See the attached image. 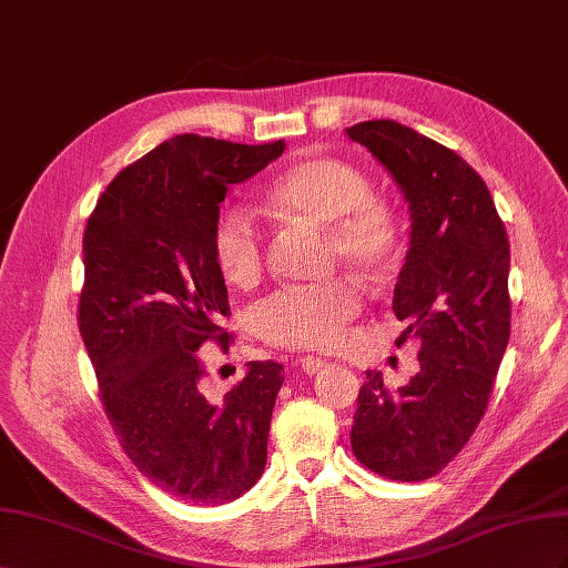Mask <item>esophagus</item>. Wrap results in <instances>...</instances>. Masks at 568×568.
<instances>
[{
  "label": "esophagus",
  "mask_w": 568,
  "mask_h": 568,
  "mask_svg": "<svg viewBox=\"0 0 568 568\" xmlns=\"http://www.w3.org/2000/svg\"><path fill=\"white\" fill-rule=\"evenodd\" d=\"M300 366H302L304 374L314 376V374H318L323 366H326V359H321V356H304V359H300Z\"/></svg>",
  "instance_id": "esophagus-1"
}]
</instances>
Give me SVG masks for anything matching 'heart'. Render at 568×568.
I'll use <instances>...</instances> for the list:
<instances>
[{
    "instance_id": "1",
    "label": "heart",
    "mask_w": 568,
    "mask_h": 568,
    "mask_svg": "<svg viewBox=\"0 0 568 568\" xmlns=\"http://www.w3.org/2000/svg\"><path fill=\"white\" fill-rule=\"evenodd\" d=\"M268 204L290 219L331 231L333 262L362 273H381L393 262L397 231L393 214L371 200L368 178L345 161L314 156L285 169L266 192ZM212 258L221 278L240 290L254 287L264 271V240L247 212L225 209L212 233ZM362 297L347 281L283 290L256 306L254 328L268 345L326 349L359 314Z\"/></svg>"
}]
</instances>
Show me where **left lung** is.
Masks as SVG:
<instances>
[{
  "mask_svg": "<svg viewBox=\"0 0 568 568\" xmlns=\"http://www.w3.org/2000/svg\"><path fill=\"white\" fill-rule=\"evenodd\" d=\"M345 135L374 154L409 204V250L393 312L414 335L420 371L395 393L368 371L352 449L371 471L426 480L455 459L488 407L509 343V240L483 178L452 150L397 121Z\"/></svg>",
  "mask_w": 568,
  "mask_h": 568,
  "instance_id": "obj_1",
  "label": "left lung"
}]
</instances>
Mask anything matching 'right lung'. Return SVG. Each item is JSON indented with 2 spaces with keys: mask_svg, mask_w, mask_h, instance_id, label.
I'll return each instance as SVG.
<instances>
[{
  "mask_svg": "<svg viewBox=\"0 0 568 568\" xmlns=\"http://www.w3.org/2000/svg\"><path fill=\"white\" fill-rule=\"evenodd\" d=\"M285 152L175 135L123 169L83 237L78 323L125 455L187 505H225L262 478L283 366L250 362L221 399L200 390L197 352L229 349V290L214 266L219 204Z\"/></svg>",
  "mask_w": 568,
  "mask_h": 568,
  "instance_id": "1",
  "label": "right lung"
}]
</instances>
